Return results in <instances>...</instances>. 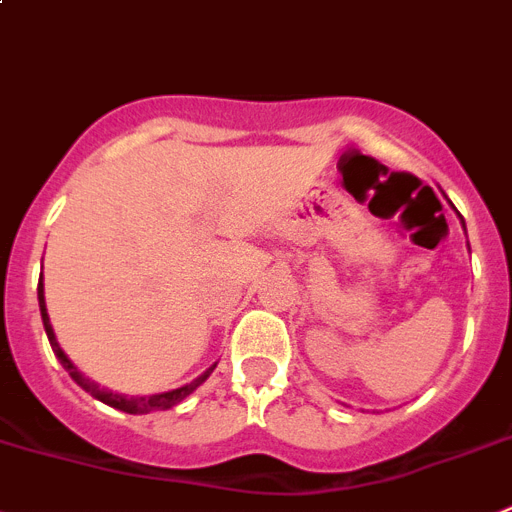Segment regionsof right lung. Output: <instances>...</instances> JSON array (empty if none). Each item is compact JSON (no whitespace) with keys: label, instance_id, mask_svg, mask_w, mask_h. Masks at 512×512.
I'll list each match as a JSON object with an SVG mask.
<instances>
[{"label":"right lung","instance_id":"1","mask_svg":"<svg viewBox=\"0 0 512 512\" xmlns=\"http://www.w3.org/2000/svg\"><path fill=\"white\" fill-rule=\"evenodd\" d=\"M37 299H40L42 325H45V332H48L50 348H53V353L58 355V360H60V363H63V368L68 370L70 378H73V381L78 383V386L86 388V391L91 393V396H96L98 401H103V403H109V406H114V409L126 411V414H149V411L172 409V406H177V403H180V401H185V398L190 396V393L195 391V388H198L200 383H203L210 373H213L215 365H213V368L205 370V373L200 375V378H195V381H192V383H187V386L175 388V391H167V393H154V396H131V398H126V396H121V393H111V391H106V388H98V383H93L91 378H86V375H83L81 370H78L73 363H70L68 355H65L63 350H60L58 340H55L53 327H50L48 309H45V294H42V276H40V284H37Z\"/></svg>","mask_w":512,"mask_h":512}]
</instances>
